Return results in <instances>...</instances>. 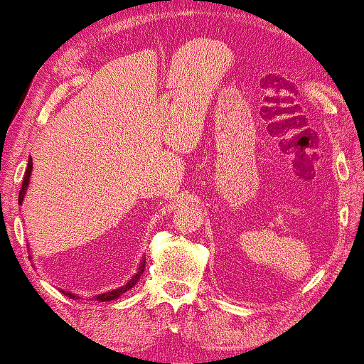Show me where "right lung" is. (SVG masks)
Wrapping results in <instances>:
<instances>
[{
    "label": "right lung",
    "mask_w": 364,
    "mask_h": 364,
    "mask_svg": "<svg viewBox=\"0 0 364 364\" xmlns=\"http://www.w3.org/2000/svg\"><path fill=\"white\" fill-rule=\"evenodd\" d=\"M31 171H33V161H31V157H29V161H28V167H26V172H24L23 186H21V191H19V197H18L19 205H21V203H23V200H24V193H26V191H28V186H29V177H31ZM144 268H146V260H142V262H141V265H139V270H137V273L131 278V280H129V282L126 283V285L119 287V288H116V290H111V291L101 293V295H96V296L92 298V300H97V301L116 300V298H119L121 295H124V293H126L127 290H131V288H132L134 285H136L137 280H139V278H141V275L144 273ZM61 291H63L64 295H66V296L73 298V300H79V296H77V295H74V293H71V291H64V290H61Z\"/></svg>",
    "instance_id": "right-lung-1"
}]
</instances>
